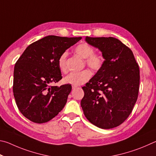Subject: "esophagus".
Here are the masks:
<instances>
[{
  "label": "esophagus",
  "mask_w": 156,
  "mask_h": 156,
  "mask_svg": "<svg viewBox=\"0 0 156 156\" xmlns=\"http://www.w3.org/2000/svg\"><path fill=\"white\" fill-rule=\"evenodd\" d=\"M77 87H78L77 86H75V85H73V86H72V88H73V89H75V88H77Z\"/></svg>",
  "instance_id": "esophagus-1"
}]
</instances>
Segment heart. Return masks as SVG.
Instances as JSON below:
<instances>
[{"label":"heart","instance_id":"1","mask_svg":"<svg viewBox=\"0 0 156 156\" xmlns=\"http://www.w3.org/2000/svg\"><path fill=\"white\" fill-rule=\"evenodd\" d=\"M75 52L83 58H86L85 62L88 66L92 70L98 71L101 69L105 62V59L103 55L94 53V48L88 44L82 43L75 46ZM68 53L64 51L60 54L57 59V64L59 70L62 73L67 72V59ZM92 73L88 69L83 70L80 72H73L65 76L64 80L65 83L79 86L88 81L91 77Z\"/></svg>","mask_w":156,"mask_h":156}]
</instances>
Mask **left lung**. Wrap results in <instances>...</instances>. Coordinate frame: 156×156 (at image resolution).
I'll return each instance as SVG.
<instances>
[{
  "label": "left lung",
  "mask_w": 156,
  "mask_h": 156,
  "mask_svg": "<svg viewBox=\"0 0 156 156\" xmlns=\"http://www.w3.org/2000/svg\"><path fill=\"white\" fill-rule=\"evenodd\" d=\"M102 52L105 62L85 86L81 106L84 115L101 129H112L126 120L138 99L140 70L131 49L112 37H86Z\"/></svg>",
  "instance_id": "1"
}]
</instances>
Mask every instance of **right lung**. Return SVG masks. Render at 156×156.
<instances>
[{"instance_id":"obj_1","label":"right lung","mask_w":156,"mask_h":156,"mask_svg":"<svg viewBox=\"0 0 156 156\" xmlns=\"http://www.w3.org/2000/svg\"><path fill=\"white\" fill-rule=\"evenodd\" d=\"M81 39L48 35L32 43L16 62L13 92L24 116L35 123H44L61 112L72 90L70 84L51 86L62 79L57 59Z\"/></svg>"}]
</instances>
